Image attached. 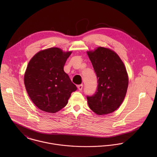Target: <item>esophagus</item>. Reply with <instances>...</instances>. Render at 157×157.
<instances>
[{"label":"esophagus","mask_w":157,"mask_h":157,"mask_svg":"<svg viewBox=\"0 0 157 157\" xmlns=\"http://www.w3.org/2000/svg\"><path fill=\"white\" fill-rule=\"evenodd\" d=\"M78 89L80 90H82L83 89V85L82 84H81V85H78Z\"/></svg>","instance_id":"1"}]
</instances>
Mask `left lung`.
<instances>
[{
  "label": "left lung",
  "instance_id": "left-lung-1",
  "mask_svg": "<svg viewBox=\"0 0 157 157\" xmlns=\"http://www.w3.org/2000/svg\"><path fill=\"white\" fill-rule=\"evenodd\" d=\"M97 78L95 94L87 95L90 109L98 115L115 111L122 103L128 86V76L124 63L112 50L99 47L88 52Z\"/></svg>",
  "mask_w": 157,
  "mask_h": 157
}]
</instances>
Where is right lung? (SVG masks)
<instances>
[{"instance_id": "right-lung-1", "label": "right lung", "mask_w": 157, "mask_h": 157, "mask_svg": "<svg viewBox=\"0 0 157 157\" xmlns=\"http://www.w3.org/2000/svg\"><path fill=\"white\" fill-rule=\"evenodd\" d=\"M71 54L51 48L39 52L29 61L24 76L25 86L31 100L40 110L58 112L77 90L63 70Z\"/></svg>"}]
</instances>
